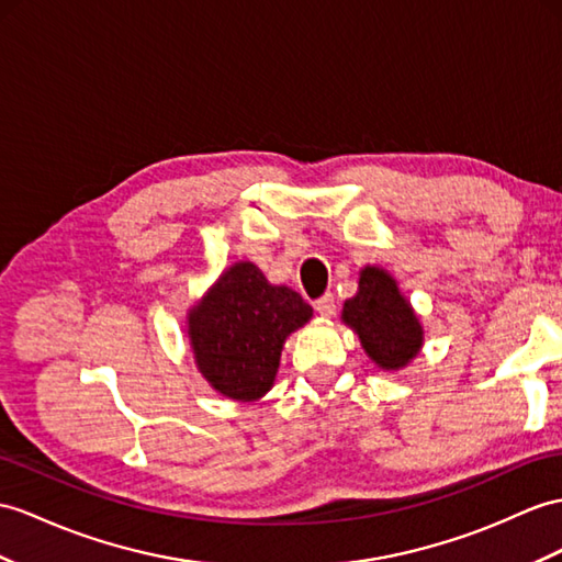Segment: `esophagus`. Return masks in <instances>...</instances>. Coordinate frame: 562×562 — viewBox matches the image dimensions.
<instances>
[{
  "instance_id": "esophagus-1",
  "label": "esophagus",
  "mask_w": 562,
  "mask_h": 562,
  "mask_svg": "<svg viewBox=\"0 0 562 562\" xmlns=\"http://www.w3.org/2000/svg\"><path fill=\"white\" fill-rule=\"evenodd\" d=\"M314 310H317L324 319H331L334 312H336V300H334V295H331V293L322 295V297L317 300V303H314Z\"/></svg>"
}]
</instances>
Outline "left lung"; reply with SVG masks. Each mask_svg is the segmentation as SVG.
Returning a JSON list of instances; mask_svg holds the SVG:
<instances>
[{
  "label": "left lung",
  "mask_w": 562,
  "mask_h": 562,
  "mask_svg": "<svg viewBox=\"0 0 562 562\" xmlns=\"http://www.w3.org/2000/svg\"><path fill=\"white\" fill-rule=\"evenodd\" d=\"M340 322L352 328L367 358L384 372H401L424 346L417 312L384 267L360 269L358 293L344 303Z\"/></svg>",
  "instance_id": "8db88e82"
}]
</instances>
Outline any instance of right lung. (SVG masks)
<instances>
[{"label":"right lung","mask_w":562,"mask_h":562,"mask_svg":"<svg viewBox=\"0 0 562 562\" xmlns=\"http://www.w3.org/2000/svg\"><path fill=\"white\" fill-rule=\"evenodd\" d=\"M310 319L300 293L240 259L188 310L186 331L202 379L228 401L252 403L271 391L285 340Z\"/></svg>","instance_id":"obj_1"}]
</instances>
